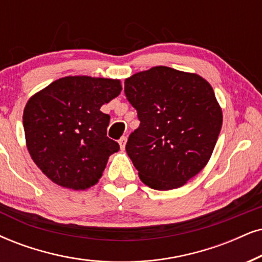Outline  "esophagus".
<instances>
[{
	"instance_id": "esophagus-1",
	"label": "esophagus",
	"mask_w": 262,
	"mask_h": 262,
	"mask_svg": "<svg viewBox=\"0 0 262 262\" xmlns=\"http://www.w3.org/2000/svg\"><path fill=\"white\" fill-rule=\"evenodd\" d=\"M118 144H120L121 150H124L125 144H127V137H122V138L120 139V141H118Z\"/></svg>"
}]
</instances>
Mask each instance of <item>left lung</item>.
Returning <instances> with one entry per match:
<instances>
[{
  "instance_id": "left-lung-1",
  "label": "left lung",
  "mask_w": 262,
  "mask_h": 262,
  "mask_svg": "<svg viewBox=\"0 0 262 262\" xmlns=\"http://www.w3.org/2000/svg\"><path fill=\"white\" fill-rule=\"evenodd\" d=\"M124 93L140 121L125 145L140 180L160 191L184 186L207 165L223 125L209 82L155 66L125 78Z\"/></svg>"
}]
</instances>
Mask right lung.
Returning a JSON list of instances; mask_svg holds the SVG:
<instances>
[{
  "label": "right lung",
  "mask_w": 262,
  "mask_h": 262,
  "mask_svg": "<svg viewBox=\"0 0 262 262\" xmlns=\"http://www.w3.org/2000/svg\"><path fill=\"white\" fill-rule=\"evenodd\" d=\"M120 79L66 76L29 99L23 115L26 147L54 184L79 191L94 186L120 145L106 137L100 111L120 95Z\"/></svg>",
  "instance_id": "add662e5"
}]
</instances>
